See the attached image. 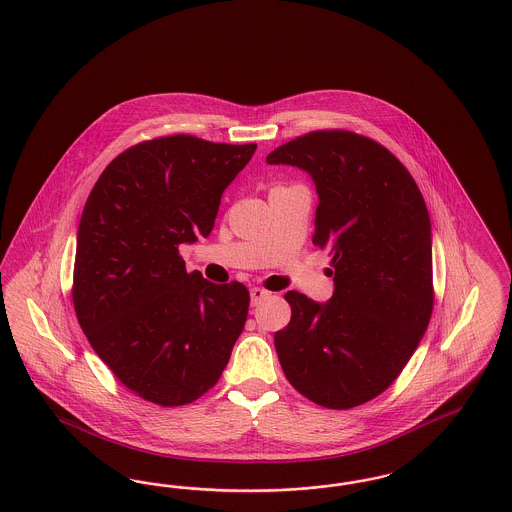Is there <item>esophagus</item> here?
<instances>
[{
  "label": "esophagus",
  "instance_id": "1",
  "mask_svg": "<svg viewBox=\"0 0 512 512\" xmlns=\"http://www.w3.org/2000/svg\"><path fill=\"white\" fill-rule=\"evenodd\" d=\"M249 297H251V307H259L261 301H265L266 297H270V291H266L263 287H251Z\"/></svg>",
  "mask_w": 512,
  "mask_h": 512
}]
</instances>
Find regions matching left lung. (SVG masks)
<instances>
[{
  "mask_svg": "<svg viewBox=\"0 0 512 512\" xmlns=\"http://www.w3.org/2000/svg\"><path fill=\"white\" fill-rule=\"evenodd\" d=\"M316 184L314 246L326 247L335 291L318 305L287 291L291 320L274 345L287 381L328 409L362 406L389 389L434 307L427 205L383 144L345 129L310 131L266 156Z\"/></svg>",
  "mask_w": 512,
  "mask_h": 512,
  "instance_id": "obj_1",
  "label": "left lung"
}]
</instances>
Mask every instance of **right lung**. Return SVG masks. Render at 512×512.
Listing matches in <instances>:
<instances>
[{
  "mask_svg": "<svg viewBox=\"0 0 512 512\" xmlns=\"http://www.w3.org/2000/svg\"><path fill=\"white\" fill-rule=\"evenodd\" d=\"M255 148L194 135L143 141L106 165L85 202L74 310L99 358L146 402L177 408L204 396L244 329L247 287L186 272L179 246L209 236Z\"/></svg>",
  "mask_w": 512,
  "mask_h": 512,
  "instance_id": "obj_1",
  "label": "right lung"
}]
</instances>
